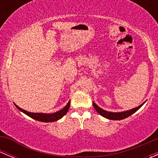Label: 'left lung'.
<instances>
[{
    "instance_id": "obj_1",
    "label": "left lung",
    "mask_w": 158,
    "mask_h": 158,
    "mask_svg": "<svg viewBox=\"0 0 158 158\" xmlns=\"http://www.w3.org/2000/svg\"><path fill=\"white\" fill-rule=\"evenodd\" d=\"M92 103H93L94 108H95V109L96 110V111L98 114H100L102 116L106 118L110 119V120H122V119L126 118L131 115L132 114H134L135 111H138V110L143 106V104H144V103H143V104H141V106H139L138 107H136L135 108V109H132L126 111H122V112H109V111H105V110H103L100 107H98L95 102Z\"/></svg>"
}]
</instances>
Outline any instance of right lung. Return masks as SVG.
Here are the masks:
<instances>
[{
	"label": "right lung",
	"instance_id": "obj_1",
	"mask_svg": "<svg viewBox=\"0 0 158 158\" xmlns=\"http://www.w3.org/2000/svg\"><path fill=\"white\" fill-rule=\"evenodd\" d=\"M69 106H70V101L68 102V104L66 105L63 109L57 111V112L52 113V114L29 112V111H25V110L20 109V108L18 107L17 106H16V107L20 110V111H23V113H25V114H27L28 116H30V117L32 118L35 119V120H37V121H40V122H56V121L59 120V119H60L61 118H63V116L67 113L68 110L69 109Z\"/></svg>",
	"mask_w": 158,
	"mask_h": 158
}]
</instances>
